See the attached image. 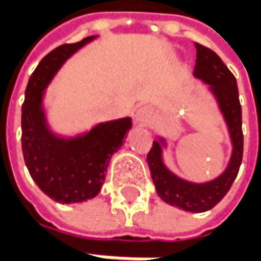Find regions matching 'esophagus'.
I'll return each mask as SVG.
<instances>
[{"label":"esophagus","mask_w":261,"mask_h":261,"mask_svg":"<svg viewBox=\"0 0 261 261\" xmlns=\"http://www.w3.org/2000/svg\"><path fill=\"white\" fill-rule=\"evenodd\" d=\"M134 117H136V121L140 125H147L153 117V113L151 108H148V106H142L134 114Z\"/></svg>","instance_id":"esophagus-1"}]
</instances>
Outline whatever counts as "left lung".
<instances>
[{"label":"left lung","instance_id":"obj_1","mask_svg":"<svg viewBox=\"0 0 261 261\" xmlns=\"http://www.w3.org/2000/svg\"><path fill=\"white\" fill-rule=\"evenodd\" d=\"M196 48L197 60L193 75L208 85V92L215 99L219 113L228 128L232 144L228 165L215 179L202 183L186 180L165 165L164 149L168 148V140L162 136H158L153 141L147 162L156 193L162 201L189 213H204L215 207L229 192L232 183L235 181L243 155V134L236 78L211 48L204 47L198 43H196Z\"/></svg>","mask_w":261,"mask_h":261}]
</instances>
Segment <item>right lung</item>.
I'll return each instance as SVG.
<instances>
[{"label": "right lung", "mask_w": 261, "mask_h": 261, "mask_svg": "<svg viewBox=\"0 0 261 261\" xmlns=\"http://www.w3.org/2000/svg\"><path fill=\"white\" fill-rule=\"evenodd\" d=\"M97 36L63 44L48 53L32 74L22 106V152L39 189L61 204L82 202L102 189L114 152L133 127L131 117L102 121L75 136L54 133L47 121L44 96L65 61Z\"/></svg>", "instance_id": "add662e5"}]
</instances>
